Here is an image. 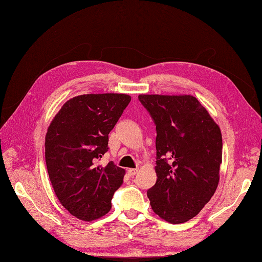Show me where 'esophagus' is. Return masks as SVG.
Segmentation results:
<instances>
[{
	"label": "esophagus",
	"mask_w": 262,
	"mask_h": 262,
	"mask_svg": "<svg viewBox=\"0 0 262 262\" xmlns=\"http://www.w3.org/2000/svg\"><path fill=\"white\" fill-rule=\"evenodd\" d=\"M138 171H139V169H129L127 170V174H129L130 177H133L138 173Z\"/></svg>",
	"instance_id": "1"
}]
</instances>
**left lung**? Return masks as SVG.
Returning <instances> with one entry per match:
<instances>
[{
    "label": "left lung",
    "instance_id": "obj_1",
    "mask_svg": "<svg viewBox=\"0 0 262 262\" xmlns=\"http://www.w3.org/2000/svg\"><path fill=\"white\" fill-rule=\"evenodd\" d=\"M156 124L157 182L148 190L153 211L170 223L192 219L211 199L222 161L220 127L191 95L141 94Z\"/></svg>",
    "mask_w": 262,
    "mask_h": 262
}]
</instances>
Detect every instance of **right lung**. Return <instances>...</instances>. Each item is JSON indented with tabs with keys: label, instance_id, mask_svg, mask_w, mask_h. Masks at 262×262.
<instances>
[{
	"label": "right lung",
	"instance_id": "obj_1",
	"mask_svg": "<svg viewBox=\"0 0 262 262\" xmlns=\"http://www.w3.org/2000/svg\"><path fill=\"white\" fill-rule=\"evenodd\" d=\"M127 94H83L67 101L46 136L50 181L61 205L83 221L101 218L111 209L125 171L99 161L109 150V133L122 116Z\"/></svg>",
	"mask_w": 262,
	"mask_h": 262
}]
</instances>
